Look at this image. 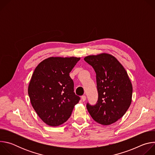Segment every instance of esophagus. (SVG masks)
<instances>
[{"label":"esophagus","instance_id":"1","mask_svg":"<svg viewBox=\"0 0 155 155\" xmlns=\"http://www.w3.org/2000/svg\"><path fill=\"white\" fill-rule=\"evenodd\" d=\"M81 99H82V101H86V96H84V95L82 96H81Z\"/></svg>","mask_w":155,"mask_h":155}]
</instances>
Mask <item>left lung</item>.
I'll return each mask as SVG.
<instances>
[{
	"label": "left lung",
	"instance_id": "obj_1",
	"mask_svg": "<svg viewBox=\"0 0 155 155\" xmlns=\"http://www.w3.org/2000/svg\"><path fill=\"white\" fill-rule=\"evenodd\" d=\"M84 60L94 69L98 93L95 105L87 103V111L99 124L115 123L125 114L132 101V86L126 70L114 56L106 53L88 56Z\"/></svg>",
	"mask_w": 155,
	"mask_h": 155
}]
</instances>
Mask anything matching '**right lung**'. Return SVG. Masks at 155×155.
<instances>
[{
    "mask_svg": "<svg viewBox=\"0 0 155 155\" xmlns=\"http://www.w3.org/2000/svg\"><path fill=\"white\" fill-rule=\"evenodd\" d=\"M80 58H49L35 68L28 87L35 111L47 124L57 126L71 117L80 97L74 93L69 76Z\"/></svg>",
    "mask_w": 155,
    "mask_h": 155,
    "instance_id": "obj_1",
    "label": "right lung"
}]
</instances>
